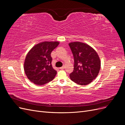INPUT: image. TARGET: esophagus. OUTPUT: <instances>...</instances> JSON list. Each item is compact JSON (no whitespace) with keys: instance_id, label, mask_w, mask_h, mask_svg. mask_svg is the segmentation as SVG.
<instances>
[{"instance_id":"34e87169","label":"esophagus","mask_w":125,"mask_h":125,"mask_svg":"<svg viewBox=\"0 0 125 125\" xmlns=\"http://www.w3.org/2000/svg\"><path fill=\"white\" fill-rule=\"evenodd\" d=\"M65 66H63L62 67H60V69H61V70L64 69H65Z\"/></svg>"}]
</instances>
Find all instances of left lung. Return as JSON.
Masks as SVG:
<instances>
[{"label": "left lung", "mask_w": 125, "mask_h": 125, "mask_svg": "<svg viewBox=\"0 0 125 125\" xmlns=\"http://www.w3.org/2000/svg\"><path fill=\"white\" fill-rule=\"evenodd\" d=\"M74 58L73 71L69 75L71 80L79 85H87L96 78L101 68L97 52L88 44L73 42L69 44Z\"/></svg>", "instance_id": "8db88e82"}]
</instances>
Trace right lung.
<instances>
[{
    "label": "right lung",
    "instance_id": "obj_1",
    "mask_svg": "<svg viewBox=\"0 0 125 125\" xmlns=\"http://www.w3.org/2000/svg\"><path fill=\"white\" fill-rule=\"evenodd\" d=\"M58 42H44L32 48L26 56L24 72L29 80L36 85L52 81L57 71L52 67L51 52L57 47Z\"/></svg>",
    "mask_w": 125,
    "mask_h": 125
}]
</instances>
